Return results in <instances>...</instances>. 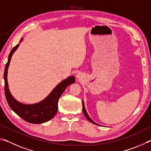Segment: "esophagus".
Listing matches in <instances>:
<instances>
[{
  "instance_id": "1",
  "label": "esophagus",
  "mask_w": 151,
  "mask_h": 151,
  "mask_svg": "<svg viewBox=\"0 0 151 151\" xmlns=\"http://www.w3.org/2000/svg\"><path fill=\"white\" fill-rule=\"evenodd\" d=\"M81 76V75L80 73H78V74H77V75H76V78H80Z\"/></svg>"
}]
</instances>
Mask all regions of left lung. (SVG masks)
Listing matches in <instances>:
<instances>
[{
	"instance_id": "8db88e82",
	"label": "left lung",
	"mask_w": 151,
	"mask_h": 151,
	"mask_svg": "<svg viewBox=\"0 0 151 151\" xmlns=\"http://www.w3.org/2000/svg\"><path fill=\"white\" fill-rule=\"evenodd\" d=\"M82 103H83V113H84V114H85V117L86 119H87L89 121H90L91 122H92V123L93 124H96V125H99V124H98L97 123H96V122H94L93 120H92L91 118H90V116H88V114H87V112H86V109H85V104H84V102H83V101H82Z\"/></svg>"
}]
</instances>
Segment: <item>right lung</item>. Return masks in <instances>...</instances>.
Listing matches in <instances>:
<instances>
[{
	"instance_id": "obj_1",
	"label": "right lung",
	"mask_w": 151,
	"mask_h": 151,
	"mask_svg": "<svg viewBox=\"0 0 151 151\" xmlns=\"http://www.w3.org/2000/svg\"><path fill=\"white\" fill-rule=\"evenodd\" d=\"M22 39L20 40V43L22 42ZM19 45H16L11 50L8 58V62L5 66L4 79V92L6 101L12 111L25 121L32 124L44 123L52 119L57 114L58 111V99L68 86L75 83V78L74 76H70L61 81L45 99L39 103L29 104L20 103L12 96L9 91L8 81H7V73H8L10 61L11 60L13 53L19 47Z\"/></svg>"
}]
</instances>
